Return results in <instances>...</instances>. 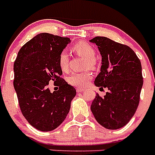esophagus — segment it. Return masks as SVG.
Instances as JSON below:
<instances>
[{
  "label": "esophagus",
  "instance_id": "34e87169",
  "mask_svg": "<svg viewBox=\"0 0 155 155\" xmlns=\"http://www.w3.org/2000/svg\"><path fill=\"white\" fill-rule=\"evenodd\" d=\"M76 91L77 92H82V91H84V88H82V87H78V88H76Z\"/></svg>",
  "mask_w": 155,
  "mask_h": 155
}]
</instances>
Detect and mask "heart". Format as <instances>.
Returning <instances> with one entry per match:
<instances>
[{
  "label": "heart",
  "mask_w": 155,
  "mask_h": 155,
  "mask_svg": "<svg viewBox=\"0 0 155 155\" xmlns=\"http://www.w3.org/2000/svg\"><path fill=\"white\" fill-rule=\"evenodd\" d=\"M72 51L78 55L84 57L87 59V66L89 65L91 68L94 66V56L95 51L94 48L85 42H79L74 45ZM59 66L63 71H67L69 68V57L68 53L66 50H63L58 57ZM92 78V74L90 72H81V73H74L68 78V81L69 84L77 87H83Z\"/></svg>",
  "instance_id": "heart-1"
}]
</instances>
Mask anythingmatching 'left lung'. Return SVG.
Wrapping results in <instances>:
<instances>
[{"instance_id":"8db88e82","label":"left lung","mask_w":155,"mask_h":155,"mask_svg":"<svg viewBox=\"0 0 155 155\" xmlns=\"http://www.w3.org/2000/svg\"><path fill=\"white\" fill-rule=\"evenodd\" d=\"M90 42L98 46L102 56L94 84L108 88L104 97L96 94L91 110L100 125L117 130L128 124L139 105L143 86L140 61L130 47L107 37L96 36Z\"/></svg>"}]
</instances>
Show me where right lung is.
I'll list each match as a JSON object with an SVG mask.
<instances>
[{"label": "right lung", "instance_id": "obj_1", "mask_svg": "<svg viewBox=\"0 0 155 155\" xmlns=\"http://www.w3.org/2000/svg\"><path fill=\"white\" fill-rule=\"evenodd\" d=\"M71 39L40 33L27 42L14 64V87L19 106L28 124L40 131H51L62 124L71 109L76 90L61 78L60 53ZM52 80L59 90L50 93Z\"/></svg>", "mask_w": 155, "mask_h": 155}]
</instances>
